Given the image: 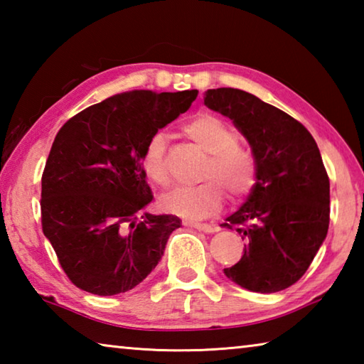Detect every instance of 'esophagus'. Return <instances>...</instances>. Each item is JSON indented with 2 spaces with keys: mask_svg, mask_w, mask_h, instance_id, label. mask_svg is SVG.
Instances as JSON below:
<instances>
[{
  "mask_svg": "<svg viewBox=\"0 0 364 364\" xmlns=\"http://www.w3.org/2000/svg\"><path fill=\"white\" fill-rule=\"evenodd\" d=\"M186 225L191 226V228H194V230H197V231H202V232H207V234L217 231V228L212 226V225H207V223H186Z\"/></svg>",
  "mask_w": 364,
  "mask_h": 364,
  "instance_id": "obj_1",
  "label": "esophagus"
}]
</instances>
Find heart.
<instances>
[{
    "label": "heart",
    "instance_id": "b5f03b06",
    "mask_svg": "<svg viewBox=\"0 0 364 364\" xmlns=\"http://www.w3.org/2000/svg\"><path fill=\"white\" fill-rule=\"evenodd\" d=\"M186 136L204 149L208 157L200 170L197 186L178 188L162 197L165 210L184 218L210 217L223 205L225 191L232 199L247 196L255 184V160L252 152L237 141L236 130L221 117L204 112L184 125ZM146 176L159 186L170 184L167 138L154 133L141 156Z\"/></svg>",
    "mask_w": 364,
    "mask_h": 364
}]
</instances>
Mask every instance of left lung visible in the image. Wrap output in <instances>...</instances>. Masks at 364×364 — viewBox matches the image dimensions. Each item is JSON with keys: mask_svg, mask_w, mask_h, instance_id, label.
<instances>
[{"mask_svg": "<svg viewBox=\"0 0 364 364\" xmlns=\"http://www.w3.org/2000/svg\"><path fill=\"white\" fill-rule=\"evenodd\" d=\"M204 104L231 119L249 141L255 184L221 226L241 234L244 255L225 276L252 292L284 291L297 282L329 228V178L310 132L247 91H205Z\"/></svg>", "mask_w": 364, "mask_h": 364, "instance_id": "8db88e82", "label": "left lung"}]
</instances>
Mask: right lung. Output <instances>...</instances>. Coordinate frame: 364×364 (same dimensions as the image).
Listing matches in <instances>:
<instances>
[{
  "label": "right lung",
  "instance_id": "add662e5",
  "mask_svg": "<svg viewBox=\"0 0 364 364\" xmlns=\"http://www.w3.org/2000/svg\"><path fill=\"white\" fill-rule=\"evenodd\" d=\"M197 90H133L64 123L41 178V225L69 279L115 295L157 267L181 220L141 213L154 196L141 156L147 141L191 107Z\"/></svg>",
  "mask_w": 364,
  "mask_h": 364
}]
</instances>
